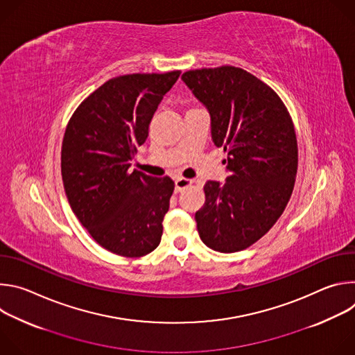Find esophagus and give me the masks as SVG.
<instances>
[{
	"instance_id": "1",
	"label": "esophagus",
	"mask_w": 355,
	"mask_h": 355,
	"mask_svg": "<svg viewBox=\"0 0 355 355\" xmlns=\"http://www.w3.org/2000/svg\"><path fill=\"white\" fill-rule=\"evenodd\" d=\"M191 184H192V180L178 177V178L175 180V192H181V191H184V189H185V188H188Z\"/></svg>"
}]
</instances>
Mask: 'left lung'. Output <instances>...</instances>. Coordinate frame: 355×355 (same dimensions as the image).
Wrapping results in <instances>:
<instances>
[{"label": "left lung", "instance_id": "8db88e82", "mask_svg": "<svg viewBox=\"0 0 355 355\" xmlns=\"http://www.w3.org/2000/svg\"><path fill=\"white\" fill-rule=\"evenodd\" d=\"M211 115L215 146L227 153L226 182L208 181L196 214L200 240L220 252L244 250L279 219L292 195L297 143L277 92L243 69L222 66L181 76Z\"/></svg>", "mask_w": 355, "mask_h": 355}]
</instances>
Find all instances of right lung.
I'll return each mask as SVG.
<instances>
[{
	"label": "right lung",
	"instance_id": "add662e5",
	"mask_svg": "<svg viewBox=\"0 0 355 355\" xmlns=\"http://www.w3.org/2000/svg\"><path fill=\"white\" fill-rule=\"evenodd\" d=\"M180 74L111 78L83 101L66 128L62 178L69 204L92 239L114 254L141 257L160 244L174 181L129 168Z\"/></svg>",
	"mask_w": 355,
	"mask_h": 355
}]
</instances>
